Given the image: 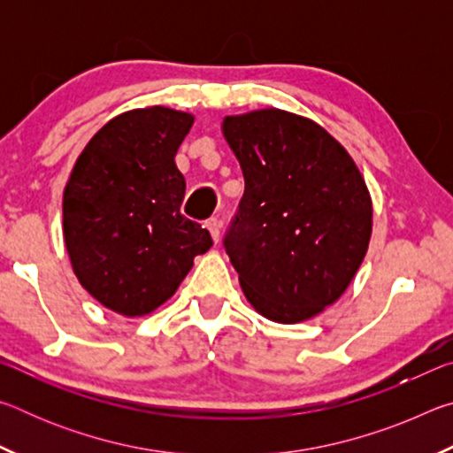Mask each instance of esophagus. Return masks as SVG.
I'll use <instances>...</instances> for the list:
<instances>
[{
    "label": "esophagus",
    "instance_id": "34e87169",
    "mask_svg": "<svg viewBox=\"0 0 453 453\" xmlns=\"http://www.w3.org/2000/svg\"><path fill=\"white\" fill-rule=\"evenodd\" d=\"M208 229H210V234H211V237H213V242H219V232H221V226H219V219L218 218H210L208 219Z\"/></svg>",
    "mask_w": 453,
    "mask_h": 453
}]
</instances>
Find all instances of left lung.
Instances as JSON below:
<instances>
[{"label":"left lung","instance_id":"8db88e82","mask_svg":"<svg viewBox=\"0 0 453 453\" xmlns=\"http://www.w3.org/2000/svg\"><path fill=\"white\" fill-rule=\"evenodd\" d=\"M245 191L224 248L248 302L280 324L310 319L354 280L372 235V199L324 127L281 110L224 119Z\"/></svg>","mask_w":453,"mask_h":453}]
</instances>
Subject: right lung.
<instances>
[{"label":"right lung","instance_id":"obj_1","mask_svg":"<svg viewBox=\"0 0 453 453\" xmlns=\"http://www.w3.org/2000/svg\"><path fill=\"white\" fill-rule=\"evenodd\" d=\"M194 116L170 107L126 111L91 137L64 191L73 273L105 308L145 316L170 300L213 242L181 216L186 180L175 153Z\"/></svg>","mask_w":453,"mask_h":453}]
</instances>
